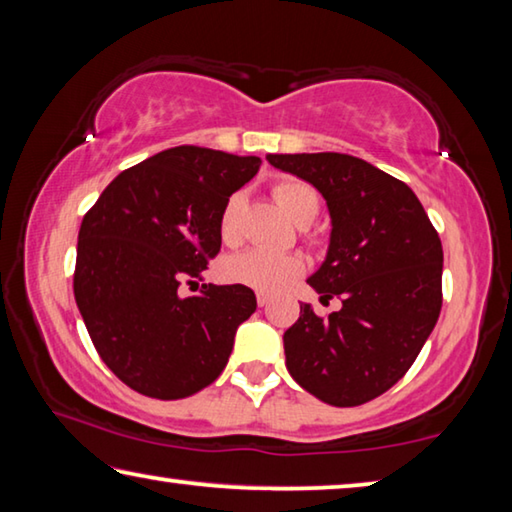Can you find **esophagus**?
<instances>
[{
    "instance_id": "obj_1",
    "label": "esophagus",
    "mask_w": 512,
    "mask_h": 512,
    "mask_svg": "<svg viewBox=\"0 0 512 512\" xmlns=\"http://www.w3.org/2000/svg\"><path fill=\"white\" fill-rule=\"evenodd\" d=\"M268 302H271V298H268L266 293H257V305H259V307H266Z\"/></svg>"
}]
</instances>
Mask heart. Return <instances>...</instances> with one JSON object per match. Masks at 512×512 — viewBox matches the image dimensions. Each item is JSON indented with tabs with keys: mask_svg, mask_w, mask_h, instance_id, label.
Here are the masks:
<instances>
[{
	"mask_svg": "<svg viewBox=\"0 0 512 512\" xmlns=\"http://www.w3.org/2000/svg\"><path fill=\"white\" fill-rule=\"evenodd\" d=\"M273 198L280 205V210L300 225L314 219L320 207L316 189L293 178L277 180L273 185ZM241 210H244V196L241 194H232L223 205L219 232L225 244H237L241 237ZM302 268H305V262L300 255H282L264 248H253L225 259L221 271L225 280L232 284H241V287L273 296V293L287 289L293 280H298Z\"/></svg>",
	"mask_w": 512,
	"mask_h": 512,
	"instance_id": "heart-1",
	"label": "heart"
}]
</instances>
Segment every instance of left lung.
I'll return each instance as SVG.
<instances>
[{"label":"left lung","mask_w":512,"mask_h":512,"mask_svg":"<svg viewBox=\"0 0 512 512\" xmlns=\"http://www.w3.org/2000/svg\"><path fill=\"white\" fill-rule=\"evenodd\" d=\"M275 169L314 185L329 212L325 262L309 275L318 318L300 302L284 332L287 370L332 406H359L404 377L443 307V246L418 196L402 180L343 153H268Z\"/></svg>","instance_id":"obj_1"}]
</instances>
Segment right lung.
Listing matches in <instances>:
<instances>
[{"label": "right lung", "instance_id": "add662e5", "mask_svg": "<svg viewBox=\"0 0 512 512\" xmlns=\"http://www.w3.org/2000/svg\"><path fill=\"white\" fill-rule=\"evenodd\" d=\"M255 155L176 146L121 171L83 216L74 298L103 363L133 391L183 400L221 375L253 289L203 284L219 216L259 171Z\"/></svg>", "mask_w": 512, "mask_h": 512}]
</instances>
